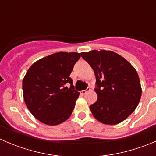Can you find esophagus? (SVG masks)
Returning a JSON list of instances; mask_svg holds the SVG:
<instances>
[{
    "instance_id": "1",
    "label": "esophagus",
    "mask_w": 156,
    "mask_h": 156,
    "mask_svg": "<svg viewBox=\"0 0 156 156\" xmlns=\"http://www.w3.org/2000/svg\"><path fill=\"white\" fill-rule=\"evenodd\" d=\"M90 87H88V88H87V90H82V91L80 92V93H81V94H82V95H84V94H86V93H87V92L90 91Z\"/></svg>"
}]
</instances>
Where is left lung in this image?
Wrapping results in <instances>:
<instances>
[{"mask_svg": "<svg viewBox=\"0 0 156 156\" xmlns=\"http://www.w3.org/2000/svg\"><path fill=\"white\" fill-rule=\"evenodd\" d=\"M96 76L97 100L90 105L93 116L106 125L124 121L137 107L142 95L136 69L124 57L110 50L80 53Z\"/></svg>", "mask_w": 156, "mask_h": 156, "instance_id": "obj_1", "label": "left lung"}]
</instances>
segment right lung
<instances>
[{
  "label": "right lung",
  "instance_id": "right-lung-1",
  "mask_svg": "<svg viewBox=\"0 0 156 156\" xmlns=\"http://www.w3.org/2000/svg\"><path fill=\"white\" fill-rule=\"evenodd\" d=\"M81 54L59 52L35 62L23 80V99L34 116L43 123L56 126L72 114L80 93L69 77ZM69 82L71 87L65 85Z\"/></svg>",
  "mask_w": 156,
  "mask_h": 156
}]
</instances>
